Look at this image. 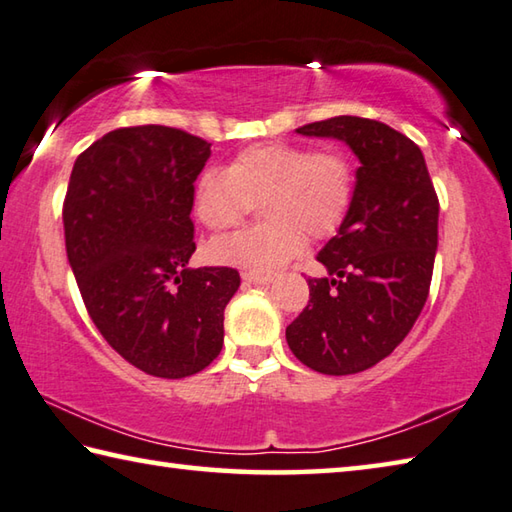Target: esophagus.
Segmentation results:
<instances>
[{
    "mask_svg": "<svg viewBox=\"0 0 512 512\" xmlns=\"http://www.w3.org/2000/svg\"><path fill=\"white\" fill-rule=\"evenodd\" d=\"M243 281L249 285H267L274 281V274L272 272H245Z\"/></svg>",
    "mask_w": 512,
    "mask_h": 512,
    "instance_id": "obj_1",
    "label": "esophagus"
}]
</instances>
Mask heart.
Masks as SVG:
<instances>
[{
  "instance_id": "1",
  "label": "heart",
  "mask_w": 512,
  "mask_h": 512,
  "mask_svg": "<svg viewBox=\"0 0 512 512\" xmlns=\"http://www.w3.org/2000/svg\"><path fill=\"white\" fill-rule=\"evenodd\" d=\"M258 196L265 220L211 240L209 256L216 263L272 272L301 254L305 234L314 240L334 236L354 207L356 171L343 151L260 142L238 151L227 169L202 171L191 209L207 229L223 231L238 225Z\"/></svg>"
}]
</instances>
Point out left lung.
<instances>
[{"label":"left lung","instance_id":"obj_1","mask_svg":"<svg viewBox=\"0 0 512 512\" xmlns=\"http://www.w3.org/2000/svg\"><path fill=\"white\" fill-rule=\"evenodd\" d=\"M296 131L343 140L361 167L350 216L316 256L330 276L307 281L287 345L314 372L356 374L394 352L428 301L439 198L421 149L388 124L336 115Z\"/></svg>","mask_w":512,"mask_h":512}]
</instances>
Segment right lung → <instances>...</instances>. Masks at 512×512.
Listing matches in <instances>:
<instances>
[{
	"mask_svg": "<svg viewBox=\"0 0 512 512\" xmlns=\"http://www.w3.org/2000/svg\"><path fill=\"white\" fill-rule=\"evenodd\" d=\"M211 144L162 124L109 131L77 156L62 218L66 256L104 341L160 379L223 350L234 267L189 269L194 182Z\"/></svg>",
	"mask_w": 512,
	"mask_h": 512,
	"instance_id": "add662e5",
	"label": "right lung"
}]
</instances>
